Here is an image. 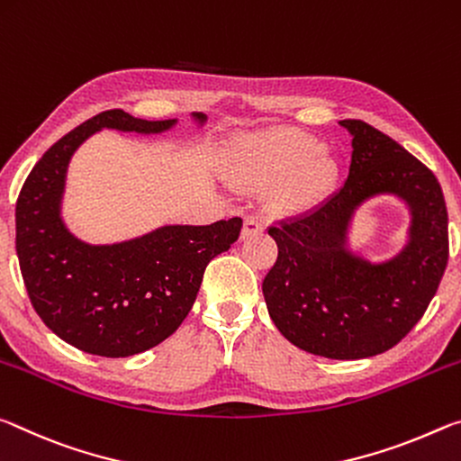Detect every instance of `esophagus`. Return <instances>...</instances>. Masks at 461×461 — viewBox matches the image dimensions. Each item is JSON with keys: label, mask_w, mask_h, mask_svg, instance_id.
<instances>
[{"label": "esophagus", "mask_w": 461, "mask_h": 461, "mask_svg": "<svg viewBox=\"0 0 461 461\" xmlns=\"http://www.w3.org/2000/svg\"><path fill=\"white\" fill-rule=\"evenodd\" d=\"M266 224H263V218L258 214H251L245 218V226H243V239L253 237V235H261Z\"/></svg>", "instance_id": "esophagus-1"}]
</instances>
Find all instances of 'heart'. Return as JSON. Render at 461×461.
Listing matches in <instances>:
<instances>
[{
  "mask_svg": "<svg viewBox=\"0 0 461 461\" xmlns=\"http://www.w3.org/2000/svg\"><path fill=\"white\" fill-rule=\"evenodd\" d=\"M235 165L240 176L276 184L284 206L306 210L321 203L339 181L337 157L319 139L294 128H271L243 137L235 147Z\"/></svg>",
  "mask_w": 461,
  "mask_h": 461,
  "instance_id": "1",
  "label": "heart"
}]
</instances>
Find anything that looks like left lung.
<instances>
[{
  "mask_svg": "<svg viewBox=\"0 0 461 461\" xmlns=\"http://www.w3.org/2000/svg\"><path fill=\"white\" fill-rule=\"evenodd\" d=\"M353 137L341 190L304 216L269 226L277 261L263 296L277 330L329 359H364L394 347L425 314L449 258L447 208L431 169L378 128L341 120ZM401 197L411 212L410 240L382 264L348 251L355 210L374 194Z\"/></svg>",
  "mask_w": 461,
  "mask_h": 461,
  "instance_id": "1",
  "label": "left lung"
}]
</instances>
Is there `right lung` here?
I'll return each instance as SVG.
<instances>
[{
    "label": "right lung",
    "instance_id": "add662e5",
    "mask_svg": "<svg viewBox=\"0 0 461 461\" xmlns=\"http://www.w3.org/2000/svg\"><path fill=\"white\" fill-rule=\"evenodd\" d=\"M198 124L206 114L194 112ZM177 120H142L105 110L57 140L34 165L16 202V253L42 322L77 349L137 356L159 345L192 311L203 269L240 235V218L206 226L167 224L114 245L83 243L60 218L67 167L102 128L159 134Z\"/></svg>",
    "mask_w": 461,
    "mask_h": 461
}]
</instances>
